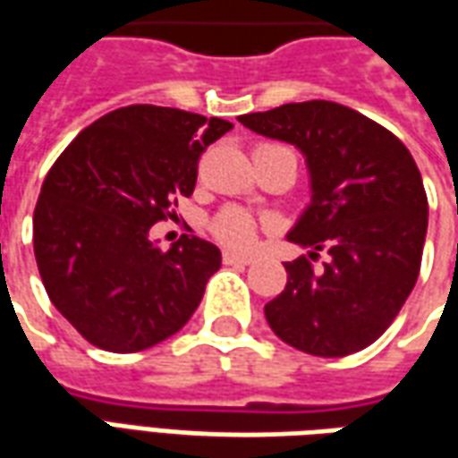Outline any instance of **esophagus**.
Returning <instances> with one entry per match:
<instances>
[{"instance_id":"1","label":"esophagus","mask_w":458,"mask_h":458,"mask_svg":"<svg viewBox=\"0 0 458 458\" xmlns=\"http://www.w3.org/2000/svg\"><path fill=\"white\" fill-rule=\"evenodd\" d=\"M252 260H255L252 255H240V252L233 250L223 252V262H225V265H250Z\"/></svg>"}]
</instances>
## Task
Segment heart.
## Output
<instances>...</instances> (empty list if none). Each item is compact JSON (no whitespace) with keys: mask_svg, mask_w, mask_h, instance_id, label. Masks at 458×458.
Here are the masks:
<instances>
[{"mask_svg":"<svg viewBox=\"0 0 458 458\" xmlns=\"http://www.w3.org/2000/svg\"><path fill=\"white\" fill-rule=\"evenodd\" d=\"M213 230L223 242H228L233 248H248L255 238V220L245 210L230 208L216 218Z\"/></svg>","mask_w":458,"mask_h":458,"instance_id":"heart-1","label":"heart"}]
</instances>
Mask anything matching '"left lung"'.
<instances>
[{
  "mask_svg": "<svg viewBox=\"0 0 458 458\" xmlns=\"http://www.w3.org/2000/svg\"><path fill=\"white\" fill-rule=\"evenodd\" d=\"M245 129L302 153L310 203L287 240L325 250L284 262L287 284L265 319L290 347L344 357L369 347L414 290L429 206L417 163L385 126L335 101L284 104L238 116Z\"/></svg>",
  "mask_w": 458,
  "mask_h": 458,
  "instance_id": "1",
  "label": "left lung"
}]
</instances>
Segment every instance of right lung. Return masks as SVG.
<instances>
[{"label":"right lung","mask_w":458,"mask_h":458,"mask_svg":"<svg viewBox=\"0 0 458 458\" xmlns=\"http://www.w3.org/2000/svg\"><path fill=\"white\" fill-rule=\"evenodd\" d=\"M230 121L181 108H116L51 165L34 210V255L47 295L101 350L140 352L183 327L220 250L183 235L168 250L151 228L196 188L198 158Z\"/></svg>","instance_id":"add662e5"}]
</instances>
